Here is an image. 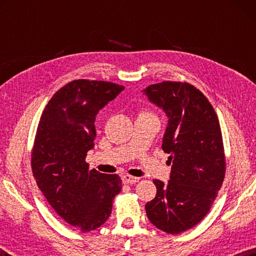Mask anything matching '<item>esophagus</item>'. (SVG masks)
<instances>
[{
    "label": "esophagus",
    "instance_id": "esophagus-1",
    "mask_svg": "<svg viewBox=\"0 0 256 256\" xmlns=\"http://www.w3.org/2000/svg\"><path fill=\"white\" fill-rule=\"evenodd\" d=\"M138 177H133V176H130V175H124L122 177V180L124 184H136L138 182Z\"/></svg>",
    "mask_w": 256,
    "mask_h": 256
}]
</instances>
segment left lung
<instances>
[{
  "mask_svg": "<svg viewBox=\"0 0 256 256\" xmlns=\"http://www.w3.org/2000/svg\"><path fill=\"white\" fill-rule=\"evenodd\" d=\"M142 92L167 116L162 148L172 164L167 183L154 180L157 194L146 204V216L160 230L177 235L204 218L222 188V130L214 107L196 86L164 81Z\"/></svg>",
  "mask_w": 256,
  "mask_h": 256,
  "instance_id": "1",
  "label": "left lung"
}]
</instances>
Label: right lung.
Instances as JSON below:
<instances>
[{
  "mask_svg": "<svg viewBox=\"0 0 256 256\" xmlns=\"http://www.w3.org/2000/svg\"><path fill=\"white\" fill-rule=\"evenodd\" d=\"M123 90L112 82L74 80L50 98L38 124L34 180L56 214L82 232L106 222L122 188L118 175L89 170L84 159L94 148L97 114Z\"/></svg>",
  "mask_w": 256,
  "mask_h": 256,
  "instance_id": "right-lung-1",
  "label": "right lung"
}]
</instances>
